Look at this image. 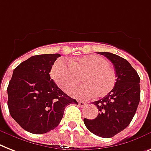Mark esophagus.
<instances>
[{"mask_svg": "<svg viewBox=\"0 0 151 151\" xmlns=\"http://www.w3.org/2000/svg\"><path fill=\"white\" fill-rule=\"evenodd\" d=\"M78 104H79V106H81V107H84V106H85V105H87L86 102H84V101H78Z\"/></svg>", "mask_w": 151, "mask_h": 151, "instance_id": "esophagus-1", "label": "esophagus"}]
</instances>
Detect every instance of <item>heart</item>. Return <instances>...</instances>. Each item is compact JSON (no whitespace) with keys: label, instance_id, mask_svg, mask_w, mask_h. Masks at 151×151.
I'll return each mask as SVG.
<instances>
[{"label":"heart","instance_id":"obj_1","mask_svg":"<svg viewBox=\"0 0 151 151\" xmlns=\"http://www.w3.org/2000/svg\"><path fill=\"white\" fill-rule=\"evenodd\" d=\"M109 62L100 56L90 55L70 60L69 63L59 59L53 64L51 76L57 86L69 92L81 81L83 85L73 90V96L81 99L102 98L112 90L116 82V73Z\"/></svg>","mask_w":151,"mask_h":151}]
</instances>
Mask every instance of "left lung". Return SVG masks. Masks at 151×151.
Returning a JSON list of instances; mask_svg holds the SVG:
<instances>
[{"label": "left lung", "mask_w": 151, "mask_h": 151, "mask_svg": "<svg viewBox=\"0 0 151 151\" xmlns=\"http://www.w3.org/2000/svg\"><path fill=\"white\" fill-rule=\"evenodd\" d=\"M115 67L116 82L112 90L93 104L100 113L94 119H84L88 129L95 135L110 138L128 127L140 100V78L127 60L111 52H101Z\"/></svg>", "instance_id": "left-lung-1"}]
</instances>
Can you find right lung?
I'll list each match as a JSON object with an SVG mask.
<instances>
[{
    "label": "right lung",
    "mask_w": 151,
    "mask_h": 151,
    "mask_svg": "<svg viewBox=\"0 0 151 151\" xmlns=\"http://www.w3.org/2000/svg\"><path fill=\"white\" fill-rule=\"evenodd\" d=\"M60 54H42L23 61L13 71L8 87L11 116L24 130L42 134L56 128L65 108L78 104L50 79L52 66Z\"/></svg>",
    "instance_id": "right-lung-1"
}]
</instances>
